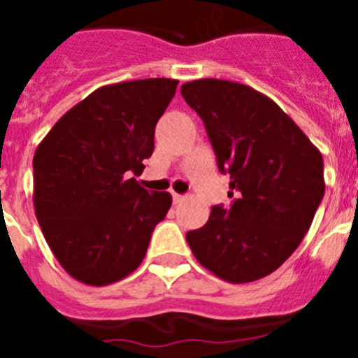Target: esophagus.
Segmentation results:
<instances>
[{"mask_svg":"<svg viewBox=\"0 0 358 358\" xmlns=\"http://www.w3.org/2000/svg\"><path fill=\"white\" fill-rule=\"evenodd\" d=\"M173 204H181V202L186 201V195H179V194H172Z\"/></svg>","mask_w":358,"mask_h":358,"instance_id":"34e87169","label":"esophagus"}]
</instances>
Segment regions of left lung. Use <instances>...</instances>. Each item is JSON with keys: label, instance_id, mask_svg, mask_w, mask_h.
Returning <instances> with one entry per match:
<instances>
[{"label": "left lung", "instance_id": "8db88e82", "mask_svg": "<svg viewBox=\"0 0 358 358\" xmlns=\"http://www.w3.org/2000/svg\"><path fill=\"white\" fill-rule=\"evenodd\" d=\"M181 94L204 122L236 197L186 233L189 249L229 283L268 276L312 226L324 195L321 152L274 100L249 85L199 78L182 84Z\"/></svg>", "mask_w": 358, "mask_h": 358}]
</instances>
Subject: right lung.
I'll list each match as a JSON object with an SVG mask.
<instances>
[{
	"label": "right lung",
	"instance_id": "obj_1",
	"mask_svg": "<svg viewBox=\"0 0 358 358\" xmlns=\"http://www.w3.org/2000/svg\"><path fill=\"white\" fill-rule=\"evenodd\" d=\"M179 80L98 87L62 116L34 156V208L57 262L80 283L106 287L140 267L152 231L172 206L134 176Z\"/></svg>",
	"mask_w": 358,
	"mask_h": 358
}]
</instances>
